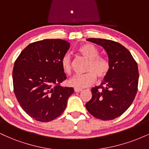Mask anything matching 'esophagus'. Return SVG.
Segmentation results:
<instances>
[{"mask_svg":"<svg viewBox=\"0 0 149 149\" xmlns=\"http://www.w3.org/2000/svg\"><path fill=\"white\" fill-rule=\"evenodd\" d=\"M74 91L76 92H81V91H82V90H81V89L75 88V89H74Z\"/></svg>","mask_w":149,"mask_h":149,"instance_id":"obj_1","label":"esophagus"}]
</instances>
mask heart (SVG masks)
Here are the masks:
<instances>
[{
    "label": "heart",
    "mask_w": 149,
    "mask_h": 149,
    "mask_svg": "<svg viewBox=\"0 0 149 149\" xmlns=\"http://www.w3.org/2000/svg\"><path fill=\"white\" fill-rule=\"evenodd\" d=\"M80 54L88 60L84 74H77L67 81L69 86L82 89L95 83L96 76L100 79L107 76L110 70V64L107 59L99 57L100 52L96 47L91 44H85L78 48ZM61 66L64 72L70 73L71 71V57L69 53L64 54L61 59Z\"/></svg>",
    "instance_id": "b5f03b06"
}]
</instances>
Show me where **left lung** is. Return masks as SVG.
Returning a JSON list of instances; mask_svg holds the SVG:
<instances>
[{"label":"left lung","mask_w":149,"mask_h":149,"mask_svg":"<svg viewBox=\"0 0 149 149\" xmlns=\"http://www.w3.org/2000/svg\"><path fill=\"white\" fill-rule=\"evenodd\" d=\"M87 40L105 49L110 70L102 84L92 88V97L85 107L97 118L115 119L125 112L136 96L139 81L137 64L129 50L118 42L102 38Z\"/></svg>","instance_id":"obj_1"}]
</instances>
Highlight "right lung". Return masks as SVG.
<instances>
[{
  "label": "right lung",
  "instance_id": "add662e5",
  "mask_svg": "<svg viewBox=\"0 0 149 149\" xmlns=\"http://www.w3.org/2000/svg\"><path fill=\"white\" fill-rule=\"evenodd\" d=\"M70 43L61 39H44L31 43L15 61L14 92L23 110L40 122H49L64 112L73 88L61 87L66 79L61 59Z\"/></svg>",
  "mask_w": 149,
  "mask_h": 149
}]
</instances>
